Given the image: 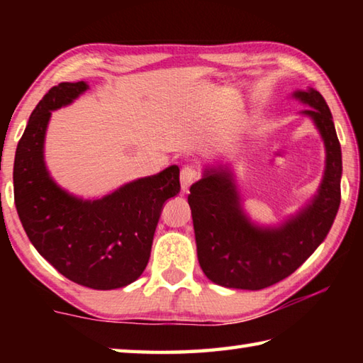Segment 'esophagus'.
<instances>
[{"label":"esophagus","mask_w":363,"mask_h":363,"mask_svg":"<svg viewBox=\"0 0 363 363\" xmlns=\"http://www.w3.org/2000/svg\"><path fill=\"white\" fill-rule=\"evenodd\" d=\"M199 179V171H196L194 167H184L181 169V186L184 192H187L189 187Z\"/></svg>","instance_id":"esophagus-1"}]
</instances>
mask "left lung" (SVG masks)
<instances>
[{
  "instance_id": "left-lung-1",
  "label": "left lung",
  "mask_w": 363,
  "mask_h": 363,
  "mask_svg": "<svg viewBox=\"0 0 363 363\" xmlns=\"http://www.w3.org/2000/svg\"><path fill=\"white\" fill-rule=\"evenodd\" d=\"M307 104L303 110L315 123L327 160L317 195L296 216L279 227L250 220L229 168H206L190 187L196 256L214 284L238 290H262L291 275L317 250L336 218L341 201L342 160L333 116L323 96L309 88L293 93Z\"/></svg>"
}]
</instances>
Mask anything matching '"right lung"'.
<instances>
[{"label": "right lung", "instance_id": "1", "mask_svg": "<svg viewBox=\"0 0 363 363\" xmlns=\"http://www.w3.org/2000/svg\"><path fill=\"white\" fill-rule=\"evenodd\" d=\"M89 86L60 83L30 115L14 160V201L36 251L60 274L94 290L133 284L149 262L153 233L164 201L179 194V168L128 182L97 200L59 187L45 163V136L52 110Z\"/></svg>", "mask_w": 363, "mask_h": 363}]
</instances>
